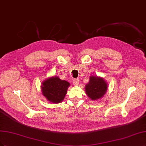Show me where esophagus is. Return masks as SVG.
<instances>
[{"instance_id":"esophagus-1","label":"esophagus","mask_w":146,"mask_h":146,"mask_svg":"<svg viewBox=\"0 0 146 146\" xmlns=\"http://www.w3.org/2000/svg\"><path fill=\"white\" fill-rule=\"evenodd\" d=\"M73 84L75 85V86H77V85L79 84V80H78V78H75L73 80Z\"/></svg>"}]
</instances>
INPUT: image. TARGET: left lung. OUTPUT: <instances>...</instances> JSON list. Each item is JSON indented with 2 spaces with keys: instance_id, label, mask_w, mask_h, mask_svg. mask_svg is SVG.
I'll return each mask as SVG.
<instances>
[{
  "instance_id": "8db88e82",
  "label": "left lung",
  "mask_w": 146,
  "mask_h": 146,
  "mask_svg": "<svg viewBox=\"0 0 146 146\" xmlns=\"http://www.w3.org/2000/svg\"><path fill=\"white\" fill-rule=\"evenodd\" d=\"M108 85L102 78L92 76L90 77L88 84L85 87L88 96L92 100L102 97L106 92Z\"/></svg>"
}]
</instances>
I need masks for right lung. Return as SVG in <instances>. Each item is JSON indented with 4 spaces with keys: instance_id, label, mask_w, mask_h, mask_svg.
Masks as SVG:
<instances>
[{
    "instance_id": "add662e5",
    "label": "right lung",
    "mask_w": 146,
    "mask_h": 146,
    "mask_svg": "<svg viewBox=\"0 0 146 146\" xmlns=\"http://www.w3.org/2000/svg\"><path fill=\"white\" fill-rule=\"evenodd\" d=\"M42 94L50 102L58 103L64 99L69 83L57 77H51L42 83Z\"/></svg>"
}]
</instances>
